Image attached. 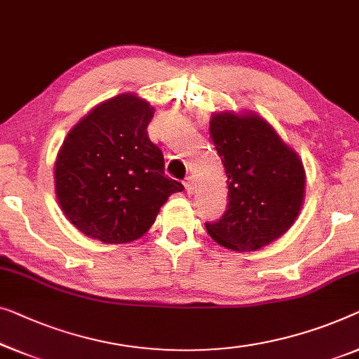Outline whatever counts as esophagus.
<instances>
[{
	"mask_svg": "<svg viewBox=\"0 0 359 359\" xmlns=\"http://www.w3.org/2000/svg\"><path fill=\"white\" fill-rule=\"evenodd\" d=\"M194 180L191 178V176H188V178L184 180V188H186V191L189 192V194H192V191H194Z\"/></svg>",
	"mask_w": 359,
	"mask_h": 359,
	"instance_id": "esophagus-1",
	"label": "esophagus"
}]
</instances>
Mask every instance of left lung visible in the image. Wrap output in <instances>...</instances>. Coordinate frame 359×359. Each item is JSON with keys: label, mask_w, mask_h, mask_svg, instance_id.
<instances>
[{"label": "left lung", "mask_w": 359, "mask_h": 359, "mask_svg": "<svg viewBox=\"0 0 359 359\" xmlns=\"http://www.w3.org/2000/svg\"><path fill=\"white\" fill-rule=\"evenodd\" d=\"M210 139L226 173L228 205L207 233L231 251H257L293 225L304 201L303 162L266 119L222 111L210 118Z\"/></svg>", "instance_id": "1"}]
</instances>
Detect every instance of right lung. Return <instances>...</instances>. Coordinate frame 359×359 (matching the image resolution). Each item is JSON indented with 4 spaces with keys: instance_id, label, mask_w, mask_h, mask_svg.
<instances>
[{
    "instance_id": "obj_1",
    "label": "right lung",
    "mask_w": 359,
    "mask_h": 359,
    "mask_svg": "<svg viewBox=\"0 0 359 359\" xmlns=\"http://www.w3.org/2000/svg\"><path fill=\"white\" fill-rule=\"evenodd\" d=\"M154 107L134 93L97 105L67 134L55 162V191L67 220L107 244L137 240L184 186L165 176L149 139Z\"/></svg>"
}]
</instances>
